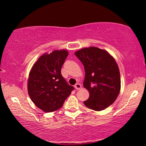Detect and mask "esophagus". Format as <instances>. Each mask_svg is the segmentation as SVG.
I'll return each instance as SVG.
<instances>
[{"mask_svg":"<svg viewBox=\"0 0 146 146\" xmlns=\"http://www.w3.org/2000/svg\"><path fill=\"white\" fill-rule=\"evenodd\" d=\"M75 88L76 90H79V89H80V88H82V85H80L79 83H76L75 85Z\"/></svg>","mask_w":146,"mask_h":146,"instance_id":"obj_1","label":"esophagus"}]
</instances>
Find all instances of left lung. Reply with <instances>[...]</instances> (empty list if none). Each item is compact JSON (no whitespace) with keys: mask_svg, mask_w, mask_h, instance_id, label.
<instances>
[{"mask_svg":"<svg viewBox=\"0 0 146 146\" xmlns=\"http://www.w3.org/2000/svg\"><path fill=\"white\" fill-rule=\"evenodd\" d=\"M75 54L84 66L83 86L90 93L83 103L95 111L104 110L113 103L120 92V71L115 61L107 51L96 47L83 48Z\"/></svg>","mask_w":146,"mask_h":146,"instance_id":"obj_1","label":"left lung"}]
</instances>
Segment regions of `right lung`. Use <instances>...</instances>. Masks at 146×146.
I'll use <instances>...</instances> for the list:
<instances>
[{"label": "right lung", "mask_w": 146, "mask_h": 146, "mask_svg": "<svg viewBox=\"0 0 146 146\" xmlns=\"http://www.w3.org/2000/svg\"><path fill=\"white\" fill-rule=\"evenodd\" d=\"M68 55L64 49L43 54L29 73L27 84L29 97L37 107L46 112L60 109L74 90L61 73Z\"/></svg>", "instance_id": "obj_1"}]
</instances>
